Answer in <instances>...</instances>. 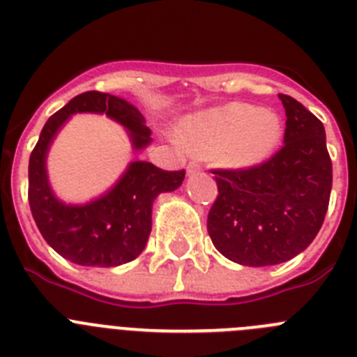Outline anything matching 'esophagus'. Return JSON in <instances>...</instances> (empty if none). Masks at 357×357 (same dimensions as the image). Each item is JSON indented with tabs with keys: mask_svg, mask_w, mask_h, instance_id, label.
I'll list each match as a JSON object with an SVG mask.
<instances>
[{
	"mask_svg": "<svg viewBox=\"0 0 357 357\" xmlns=\"http://www.w3.org/2000/svg\"><path fill=\"white\" fill-rule=\"evenodd\" d=\"M202 166L198 162H189L188 164V175H195V173H200Z\"/></svg>",
	"mask_w": 357,
	"mask_h": 357,
	"instance_id": "34e87169",
	"label": "esophagus"
}]
</instances>
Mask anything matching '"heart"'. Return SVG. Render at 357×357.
I'll return each mask as SVG.
<instances>
[{"label": "heart", "mask_w": 357, "mask_h": 357, "mask_svg": "<svg viewBox=\"0 0 357 357\" xmlns=\"http://www.w3.org/2000/svg\"><path fill=\"white\" fill-rule=\"evenodd\" d=\"M176 135L195 155H216L229 168L247 169L273 155L282 121L250 103H227L185 118Z\"/></svg>", "instance_id": "heart-1"}]
</instances>
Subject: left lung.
Segmentation results:
<instances>
[{
  "label": "left lung",
  "instance_id": "1",
  "mask_svg": "<svg viewBox=\"0 0 357 357\" xmlns=\"http://www.w3.org/2000/svg\"><path fill=\"white\" fill-rule=\"evenodd\" d=\"M284 146L248 169H214L218 197L207 216L213 245L243 266L293 259L317 238L333 188L326 128L301 102L279 94Z\"/></svg>",
  "mask_w": 357,
  "mask_h": 357
}]
</instances>
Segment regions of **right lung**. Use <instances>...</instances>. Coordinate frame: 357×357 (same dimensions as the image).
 <instances>
[{
	"instance_id": "right-lung-1",
	"label": "right lung",
	"mask_w": 357,
	"mask_h": 357,
	"mask_svg": "<svg viewBox=\"0 0 357 357\" xmlns=\"http://www.w3.org/2000/svg\"><path fill=\"white\" fill-rule=\"evenodd\" d=\"M78 112L105 114L127 128L132 148L151 143L139 110L123 98L100 91L75 96L46 121L28 164L31 216L50 247L80 266L110 268L130 263L144 250L151 232V206L160 193L181 188L185 172H164L146 160L128 164L119 181L102 197L75 206L59 200L46 172V157L55 135Z\"/></svg>"
}]
</instances>
